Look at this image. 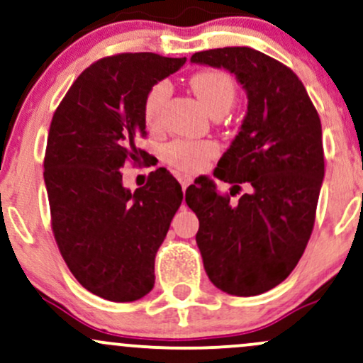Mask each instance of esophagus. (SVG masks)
I'll return each mask as SVG.
<instances>
[{"instance_id": "obj_1", "label": "esophagus", "mask_w": 363, "mask_h": 363, "mask_svg": "<svg viewBox=\"0 0 363 363\" xmlns=\"http://www.w3.org/2000/svg\"><path fill=\"white\" fill-rule=\"evenodd\" d=\"M179 182H181L182 189H186V187L193 182V179H191L189 176H179Z\"/></svg>"}]
</instances>
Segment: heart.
<instances>
[{
    "label": "heart",
    "instance_id": "obj_1",
    "mask_svg": "<svg viewBox=\"0 0 363 363\" xmlns=\"http://www.w3.org/2000/svg\"><path fill=\"white\" fill-rule=\"evenodd\" d=\"M191 89L210 114L216 111L227 112L235 102V83L223 72L206 69V72L196 73L191 78ZM170 91H172V86L169 82H158L148 90L143 104V114L148 126H157L160 123ZM216 153H218V145L213 141L177 140L165 147L164 158L167 164L182 172H199Z\"/></svg>",
    "mask_w": 363,
    "mask_h": 363
}]
</instances>
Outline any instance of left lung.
Here are the masks:
<instances>
[{
  "label": "left lung",
  "mask_w": 363,
  "mask_h": 363,
  "mask_svg": "<svg viewBox=\"0 0 363 363\" xmlns=\"http://www.w3.org/2000/svg\"><path fill=\"white\" fill-rule=\"evenodd\" d=\"M191 62L227 69L247 95L239 133L220 158L215 177L249 193L232 203L213 179L187 187L199 220L196 244L216 289L251 297L294 272L314 227L324 179L323 129L297 74L251 48L196 52Z\"/></svg>",
  "instance_id": "left-lung-1"
}]
</instances>
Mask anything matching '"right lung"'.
<instances>
[{"mask_svg": "<svg viewBox=\"0 0 363 363\" xmlns=\"http://www.w3.org/2000/svg\"><path fill=\"white\" fill-rule=\"evenodd\" d=\"M186 57L126 52L86 68L52 116L44 182L62 259L82 286L112 302L145 297L155 283V254L182 203L169 170L150 174L136 191L121 167L147 136L148 90L176 73Z\"/></svg>", "mask_w": 363, "mask_h": 363, "instance_id": "right-lung-1", "label": "right lung"}]
</instances>
